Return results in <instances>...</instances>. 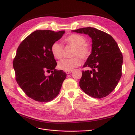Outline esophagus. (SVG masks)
Segmentation results:
<instances>
[{
    "instance_id": "esophagus-1",
    "label": "esophagus",
    "mask_w": 135,
    "mask_h": 135,
    "mask_svg": "<svg viewBox=\"0 0 135 135\" xmlns=\"http://www.w3.org/2000/svg\"><path fill=\"white\" fill-rule=\"evenodd\" d=\"M72 72H73V71H68L65 72V73H66L67 74H71Z\"/></svg>"
}]
</instances>
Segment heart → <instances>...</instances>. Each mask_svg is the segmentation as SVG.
Wrapping results in <instances>:
<instances>
[{
	"label": "heart",
	"instance_id": "b5f03b06",
	"mask_svg": "<svg viewBox=\"0 0 135 135\" xmlns=\"http://www.w3.org/2000/svg\"><path fill=\"white\" fill-rule=\"evenodd\" d=\"M64 42L67 45L74 48L71 55L74 57L63 59L59 61L58 68L63 71H72L80 64L81 61L79 57L82 60H86L90 56L91 51L90 46L86 44V38L79 34H71L64 40ZM51 52L56 59L61 58L63 55L62 45L59 42H53L51 46Z\"/></svg>",
	"mask_w": 135,
	"mask_h": 135
}]
</instances>
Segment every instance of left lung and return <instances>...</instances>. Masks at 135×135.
Listing matches in <instances>:
<instances>
[{
    "instance_id": "8db88e82",
    "label": "left lung",
    "mask_w": 135,
    "mask_h": 135,
    "mask_svg": "<svg viewBox=\"0 0 135 135\" xmlns=\"http://www.w3.org/2000/svg\"><path fill=\"white\" fill-rule=\"evenodd\" d=\"M73 32L84 33L92 39V52L82 71L79 86L86 94L102 98L114 90L122 75L123 57L117 42L108 33L94 27H83Z\"/></svg>"
}]
</instances>
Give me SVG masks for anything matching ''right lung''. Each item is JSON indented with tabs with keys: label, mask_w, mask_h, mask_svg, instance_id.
Segmentation results:
<instances>
[{
	"label": "right lung",
	"mask_w": 135,
	"mask_h": 135,
	"mask_svg": "<svg viewBox=\"0 0 135 135\" xmlns=\"http://www.w3.org/2000/svg\"><path fill=\"white\" fill-rule=\"evenodd\" d=\"M64 30L55 32L38 30L26 37L19 45L13 60L15 79L27 97L47 102L60 92L67 74L55 69L57 65L51 52L53 42L60 40ZM52 74L46 76L45 72Z\"/></svg>",
	"instance_id": "obj_1"
}]
</instances>
